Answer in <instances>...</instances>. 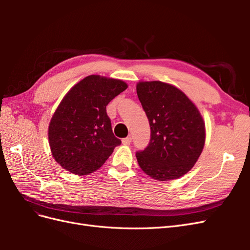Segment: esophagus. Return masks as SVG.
<instances>
[{
	"mask_svg": "<svg viewBox=\"0 0 250 250\" xmlns=\"http://www.w3.org/2000/svg\"><path fill=\"white\" fill-rule=\"evenodd\" d=\"M122 143L124 144V145H129V144L131 143V138L130 137H127L125 139L122 140Z\"/></svg>",
	"mask_w": 250,
	"mask_h": 250,
	"instance_id": "esophagus-1",
	"label": "esophagus"
}]
</instances>
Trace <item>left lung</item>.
Listing matches in <instances>:
<instances>
[{
  "mask_svg": "<svg viewBox=\"0 0 250 250\" xmlns=\"http://www.w3.org/2000/svg\"><path fill=\"white\" fill-rule=\"evenodd\" d=\"M137 94L149 120V145L138 151L141 169L153 179H177L190 171L206 143V125L185 93L162 81H141Z\"/></svg>",
  "mask_w": 250,
  "mask_h": 250,
  "instance_id": "obj_1",
  "label": "left lung"
}]
</instances>
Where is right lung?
<instances>
[{"instance_id":"obj_1","label":"right lung","mask_w":250,"mask_h":250,"mask_svg":"<svg viewBox=\"0 0 250 250\" xmlns=\"http://www.w3.org/2000/svg\"><path fill=\"white\" fill-rule=\"evenodd\" d=\"M126 88L122 80L90 75L63 97L48 130L52 155L63 169L87 175L102 167L120 145L106 106Z\"/></svg>"}]
</instances>
